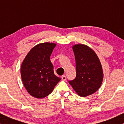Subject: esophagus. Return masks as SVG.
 <instances>
[{"mask_svg": "<svg viewBox=\"0 0 124 124\" xmlns=\"http://www.w3.org/2000/svg\"><path fill=\"white\" fill-rule=\"evenodd\" d=\"M62 80H63V81H66V80H67V77H66L65 75L62 76Z\"/></svg>", "mask_w": 124, "mask_h": 124, "instance_id": "esophagus-1", "label": "esophagus"}]
</instances>
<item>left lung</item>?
Returning a JSON list of instances; mask_svg holds the SVG:
<instances>
[{
    "label": "left lung",
    "instance_id": "left-lung-1",
    "mask_svg": "<svg viewBox=\"0 0 124 124\" xmlns=\"http://www.w3.org/2000/svg\"><path fill=\"white\" fill-rule=\"evenodd\" d=\"M76 59V77L69 83L81 96L96 92L103 78L102 67L99 58L92 49L84 45L73 47Z\"/></svg>",
    "mask_w": 124,
    "mask_h": 124
}]
</instances>
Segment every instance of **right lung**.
<instances>
[{
	"instance_id": "obj_1",
	"label": "right lung",
	"mask_w": 124,
	"mask_h": 124,
	"mask_svg": "<svg viewBox=\"0 0 124 124\" xmlns=\"http://www.w3.org/2000/svg\"><path fill=\"white\" fill-rule=\"evenodd\" d=\"M55 46L56 44L48 42L35 46L22 63L21 75L23 85L34 97L41 99L48 96L61 80L54 74L50 61Z\"/></svg>"
}]
</instances>
